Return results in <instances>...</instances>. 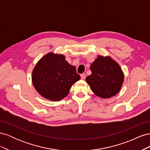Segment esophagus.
Here are the masks:
<instances>
[{
  "instance_id": "obj_1",
  "label": "esophagus",
  "mask_w": 150,
  "mask_h": 150,
  "mask_svg": "<svg viewBox=\"0 0 150 150\" xmlns=\"http://www.w3.org/2000/svg\"><path fill=\"white\" fill-rule=\"evenodd\" d=\"M81 78L82 79H85L86 78V74L84 73H83L81 74Z\"/></svg>"
}]
</instances>
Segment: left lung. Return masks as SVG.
Segmentation results:
<instances>
[{
    "instance_id": "obj_1",
    "label": "left lung",
    "mask_w": 150,
    "mask_h": 150,
    "mask_svg": "<svg viewBox=\"0 0 150 150\" xmlns=\"http://www.w3.org/2000/svg\"><path fill=\"white\" fill-rule=\"evenodd\" d=\"M90 69L92 73L86 81L96 96L110 98L120 91L124 81V74L120 65L111 57L99 56Z\"/></svg>"
}]
</instances>
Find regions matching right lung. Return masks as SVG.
<instances>
[{"mask_svg":"<svg viewBox=\"0 0 150 150\" xmlns=\"http://www.w3.org/2000/svg\"><path fill=\"white\" fill-rule=\"evenodd\" d=\"M80 79L76 67L62 54L49 52L34 67L32 81L36 91L51 101H60L69 94L72 86Z\"/></svg>","mask_w":150,"mask_h":150,"instance_id":"obj_1","label":"right lung"}]
</instances>
